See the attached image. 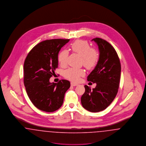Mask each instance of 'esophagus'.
Returning <instances> with one entry per match:
<instances>
[{
    "instance_id": "esophagus-1",
    "label": "esophagus",
    "mask_w": 146,
    "mask_h": 146,
    "mask_svg": "<svg viewBox=\"0 0 146 146\" xmlns=\"http://www.w3.org/2000/svg\"><path fill=\"white\" fill-rule=\"evenodd\" d=\"M70 85H71V86H76L77 85H78V84L75 83H73V82H71V83H70Z\"/></svg>"
}]
</instances>
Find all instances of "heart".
Instances as JSON below:
<instances>
[{
	"instance_id": "1",
	"label": "heart",
	"mask_w": 146,
	"mask_h": 146,
	"mask_svg": "<svg viewBox=\"0 0 146 146\" xmlns=\"http://www.w3.org/2000/svg\"><path fill=\"white\" fill-rule=\"evenodd\" d=\"M72 51L83 57L84 66L88 70L93 69L97 64L99 56L96 50L91 48L89 42L86 40H78L71 45ZM69 52L66 50L61 51L58 56V61L60 64L64 66L67 64ZM85 75L82 69L70 68L64 72V76L70 80L77 82L80 76Z\"/></svg>"
}]
</instances>
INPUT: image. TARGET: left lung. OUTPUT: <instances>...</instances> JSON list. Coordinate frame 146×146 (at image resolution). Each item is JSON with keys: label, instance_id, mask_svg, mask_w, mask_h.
<instances>
[{"label": "left lung", "instance_id": "obj_1", "mask_svg": "<svg viewBox=\"0 0 146 146\" xmlns=\"http://www.w3.org/2000/svg\"><path fill=\"white\" fill-rule=\"evenodd\" d=\"M92 41L97 44L100 55L95 68L87 80L96 83V86L92 90L88 85L84 86L85 91L81 97V103L88 111L98 112L107 108L117 94L121 65L115 50L108 42L99 38Z\"/></svg>", "mask_w": 146, "mask_h": 146}]
</instances>
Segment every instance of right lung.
<instances>
[{"instance_id": "add662e5", "label": "right lung", "mask_w": 146, "mask_h": 146, "mask_svg": "<svg viewBox=\"0 0 146 146\" xmlns=\"http://www.w3.org/2000/svg\"><path fill=\"white\" fill-rule=\"evenodd\" d=\"M70 39H55L39 42L28 53L24 63V85L30 100L38 109L46 112L58 110L70 84L67 80L50 83L58 67V55Z\"/></svg>"}]
</instances>
